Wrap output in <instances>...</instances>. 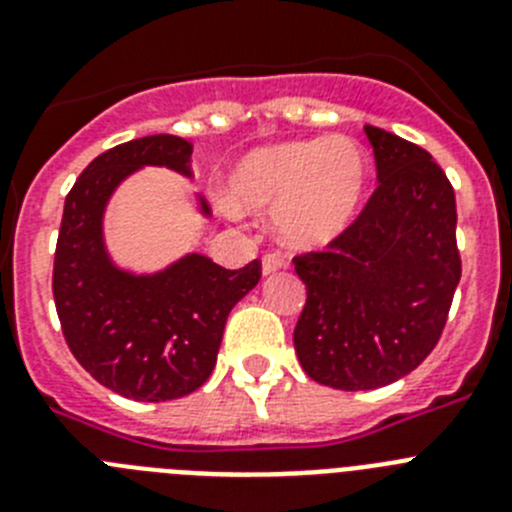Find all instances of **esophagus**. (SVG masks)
<instances>
[{
	"label": "esophagus",
	"mask_w": 512,
	"mask_h": 512,
	"mask_svg": "<svg viewBox=\"0 0 512 512\" xmlns=\"http://www.w3.org/2000/svg\"><path fill=\"white\" fill-rule=\"evenodd\" d=\"M282 266H284V259L279 256V253H266L264 259H261V274H264V277H271V274H277Z\"/></svg>",
	"instance_id": "esophagus-1"
}]
</instances>
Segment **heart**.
Here are the masks:
<instances>
[{"instance_id": "1", "label": "heart", "mask_w": 512, "mask_h": 512, "mask_svg": "<svg viewBox=\"0 0 512 512\" xmlns=\"http://www.w3.org/2000/svg\"><path fill=\"white\" fill-rule=\"evenodd\" d=\"M369 182L372 164L354 138H295L238 158L225 182V200L235 212L271 210L279 243L320 251L354 228Z\"/></svg>"}]
</instances>
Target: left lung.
<instances>
[{
  "instance_id": "1",
  "label": "left lung",
  "mask_w": 512,
  "mask_h": 512,
  "mask_svg": "<svg viewBox=\"0 0 512 512\" xmlns=\"http://www.w3.org/2000/svg\"><path fill=\"white\" fill-rule=\"evenodd\" d=\"M364 133L377 192L328 251L295 259L307 287L297 359L310 379L348 392L413 372L441 338L461 279L456 200L441 166L400 135Z\"/></svg>"
}]
</instances>
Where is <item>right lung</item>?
Listing matches in <instances>:
<instances>
[{
  "mask_svg": "<svg viewBox=\"0 0 512 512\" xmlns=\"http://www.w3.org/2000/svg\"><path fill=\"white\" fill-rule=\"evenodd\" d=\"M192 146L176 135H146L104 151L81 171L63 205L53 261V300L71 354L107 390L138 402L184 397L215 369L225 320L261 279L259 261L223 269L184 253L156 271L115 264L104 212L125 179L146 166L192 179ZM197 210L210 217L194 194Z\"/></svg>",
  "mask_w": 512,
  "mask_h": 512,
  "instance_id": "right-lung-1",
  "label": "right lung"
}]
</instances>
